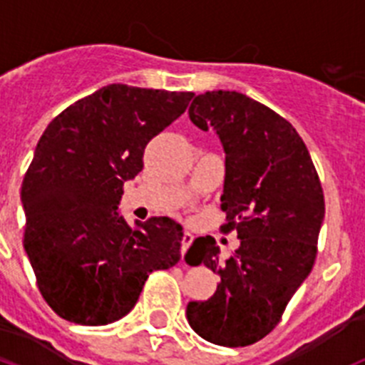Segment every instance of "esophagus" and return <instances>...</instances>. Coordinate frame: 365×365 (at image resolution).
<instances>
[{
	"instance_id": "1",
	"label": "esophagus",
	"mask_w": 365,
	"mask_h": 365,
	"mask_svg": "<svg viewBox=\"0 0 365 365\" xmlns=\"http://www.w3.org/2000/svg\"><path fill=\"white\" fill-rule=\"evenodd\" d=\"M192 241H193V234H192V232L186 230L185 234H182V241H180V250H182V256H185L186 250H188V248H190Z\"/></svg>"
}]
</instances>
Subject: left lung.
Instances as JSON below:
<instances>
[{
	"label": "left lung",
	"mask_w": 365,
	"mask_h": 365,
	"mask_svg": "<svg viewBox=\"0 0 365 365\" xmlns=\"http://www.w3.org/2000/svg\"><path fill=\"white\" fill-rule=\"evenodd\" d=\"M188 115L222 144V230L237 232L240 248L219 265L214 237L193 241L186 259L195 254L221 282L212 298L190 302L186 316L212 344L250 346L278 325L314 265L324 192L298 131L267 106L219 89L195 96Z\"/></svg>",
	"instance_id": "obj_1"
}]
</instances>
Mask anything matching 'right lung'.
<instances>
[{
    "label": "right lung",
    "instance_id": "obj_1",
    "mask_svg": "<svg viewBox=\"0 0 365 365\" xmlns=\"http://www.w3.org/2000/svg\"><path fill=\"white\" fill-rule=\"evenodd\" d=\"M192 96L111 83L60 113L38 140L21 185L24 247L41 296L63 320H120L148 276L180 259L179 222L151 217L131 228L118 205L146 144Z\"/></svg>",
    "mask_w": 365,
    "mask_h": 365
}]
</instances>
